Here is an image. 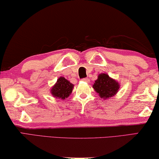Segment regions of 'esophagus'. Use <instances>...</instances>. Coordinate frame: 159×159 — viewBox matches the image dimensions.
Returning a JSON list of instances; mask_svg holds the SVG:
<instances>
[{"label": "esophagus", "instance_id": "obj_1", "mask_svg": "<svg viewBox=\"0 0 159 159\" xmlns=\"http://www.w3.org/2000/svg\"><path fill=\"white\" fill-rule=\"evenodd\" d=\"M82 81L86 82H89V78H83Z\"/></svg>", "mask_w": 159, "mask_h": 159}]
</instances>
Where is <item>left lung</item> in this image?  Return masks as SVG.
<instances>
[{
	"label": "left lung",
	"instance_id": "obj_1",
	"mask_svg": "<svg viewBox=\"0 0 159 159\" xmlns=\"http://www.w3.org/2000/svg\"><path fill=\"white\" fill-rule=\"evenodd\" d=\"M93 88L101 98L104 99L113 97L118 92L120 85L116 80L108 76L107 74H100L96 80Z\"/></svg>",
	"mask_w": 159,
	"mask_h": 159
}]
</instances>
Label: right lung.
<instances>
[{
	"mask_svg": "<svg viewBox=\"0 0 159 159\" xmlns=\"http://www.w3.org/2000/svg\"><path fill=\"white\" fill-rule=\"evenodd\" d=\"M74 85L65 77H60L57 83L52 87L51 93L54 97L65 99L70 96L73 89Z\"/></svg>",
	"mask_w": 159,
	"mask_h": 159,
	"instance_id": "obj_1",
	"label": "right lung"
}]
</instances>
